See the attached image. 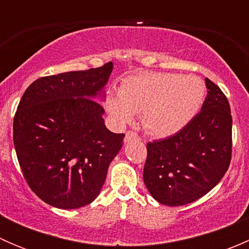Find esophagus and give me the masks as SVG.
<instances>
[{
    "label": "esophagus",
    "mask_w": 249,
    "mask_h": 249,
    "mask_svg": "<svg viewBox=\"0 0 249 249\" xmlns=\"http://www.w3.org/2000/svg\"><path fill=\"white\" fill-rule=\"evenodd\" d=\"M132 140H140V136L134 131H127L126 135H125L124 142H130Z\"/></svg>",
    "instance_id": "obj_1"
}]
</instances>
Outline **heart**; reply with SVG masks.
<instances>
[{
  "instance_id": "obj_1",
  "label": "heart",
  "mask_w": 249,
  "mask_h": 249,
  "mask_svg": "<svg viewBox=\"0 0 249 249\" xmlns=\"http://www.w3.org/2000/svg\"><path fill=\"white\" fill-rule=\"evenodd\" d=\"M205 94L199 77L152 72L123 80L118 95L106 99V108L119 125L130 124L142 112L141 122L148 134L169 137L192 122Z\"/></svg>"
}]
</instances>
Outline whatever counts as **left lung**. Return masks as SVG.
<instances>
[{
  "mask_svg": "<svg viewBox=\"0 0 249 249\" xmlns=\"http://www.w3.org/2000/svg\"><path fill=\"white\" fill-rule=\"evenodd\" d=\"M201 110L180 131L147 143L143 180L158 202L182 206L207 194L231 160L232 118L227 96L205 78Z\"/></svg>",
  "mask_w": 249,
  "mask_h": 249,
  "instance_id": "8db88e82",
  "label": "left lung"
}]
</instances>
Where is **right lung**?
I'll return each instance as SVG.
<instances>
[{"instance_id":"1","label":"right lung","mask_w":249,"mask_h":249,"mask_svg":"<svg viewBox=\"0 0 249 249\" xmlns=\"http://www.w3.org/2000/svg\"><path fill=\"white\" fill-rule=\"evenodd\" d=\"M113 64L38 78L26 89L14 115L18 161L32 192L48 205L72 210L100 194L124 134L106 127L104 94Z\"/></svg>"}]
</instances>
